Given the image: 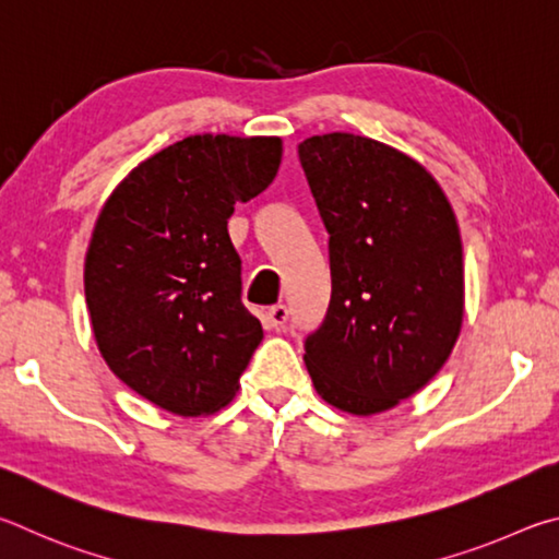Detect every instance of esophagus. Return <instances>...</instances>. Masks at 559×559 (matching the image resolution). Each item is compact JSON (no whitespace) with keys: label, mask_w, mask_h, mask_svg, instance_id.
Listing matches in <instances>:
<instances>
[{"label":"esophagus","mask_w":559,"mask_h":559,"mask_svg":"<svg viewBox=\"0 0 559 559\" xmlns=\"http://www.w3.org/2000/svg\"><path fill=\"white\" fill-rule=\"evenodd\" d=\"M264 321H267V324H270L272 329H277V331L285 329L287 321H289V309H287L285 305L270 307L267 314H264Z\"/></svg>","instance_id":"1"}]
</instances>
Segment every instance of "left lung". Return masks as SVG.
<instances>
[{
    "label": "left lung",
    "instance_id": "8db88e82",
    "mask_svg": "<svg viewBox=\"0 0 559 559\" xmlns=\"http://www.w3.org/2000/svg\"><path fill=\"white\" fill-rule=\"evenodd\" d=\"M299 162L331 264V301L305 341V364L329 405L383 413L425 388L459 338L456 215L423 164L368 136H309Z\"/></svg>",
    "mask_w": 559,
    "mask_h": 559
}]
</instances>
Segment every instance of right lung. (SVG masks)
I'll use <instances>...</instances> for the list:
<instances>
[{
    "mask_svg": "<svg viewBox=\"0 0 559 559\" xmlns=\"http://www.w3.org/2000/svg\"><path fill=\"white\" fill-rule=\"evenodd\" d=\"M277 136L193 134L117 186L85 254V301L112 373L169 413L221 409L262 341L242 305L235 205L277 176Z\"/></svg>",
    "mask_w": 559,
    "mask_h": 559,
    "instance_id": "1",
    "label": "right lung"
}]
</instances>
